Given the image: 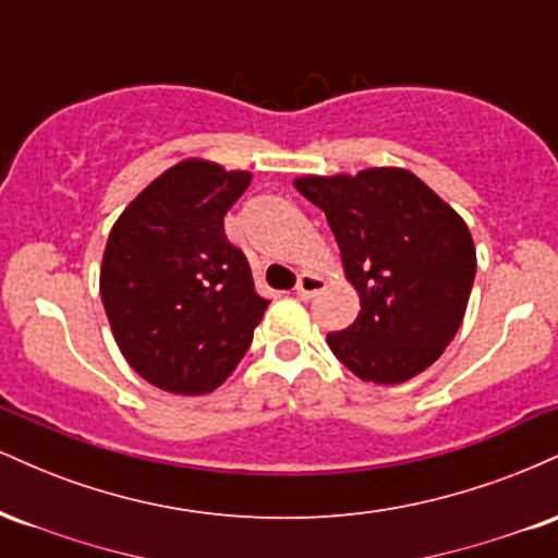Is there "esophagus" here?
Segmentation results:
<instances>
[{
  "label": "esophagus",
  "instance_id": "obj_1",
  "mask_svg": "<svg viewBox=\"0 0 558 558\" xmlns=\"http://www.w3.org/2000/svg\"><path fill=\"white\" fill-rule=\"evenodd\" d=\"M325 288V280L319 275L312 272H301L299 275V283H296V296L299 299H312L315 293H319Z\"/></svg>",
  "mask_w": 558,
  "mask_h": 558
}]
</instances>
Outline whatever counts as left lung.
I'll return each instance as SVG.
<instances>
[{
    "label": "left lung",
    "instance_id": "8db88e82",
    "mask_svg": "<svg viewBox=\"0 0 558 558\" xmlns=\"http://www.w3.org/2000/svg\"><path fill=\"white\" fill-rule=\"evenodd\" d=\"M341 248L360 293V315L328 332V345L356 377L393 386L444 354L475 283L470 228L417 175L369 168L360 175L299 178Z\"/></svg>",
    "mask_w": 558,
    "mask_h": 558
}]
</instances>
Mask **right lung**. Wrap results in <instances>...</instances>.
Wrapping results in <instances>:
<instances>
[{
  "label": "right lung",
  "instance_id": "obj_1",
  "mask_svg": "<svg viewBox=\"0 0 558 558\" xmlns=\"http://www.w3.org/2000/svg\"><path fill=\"white\" fill-rule=\"evenodd\" d=\"M248 172L185 159L146 185L114 222L101 259V301L136 373L170 393L226 383L267 310L222 217Z\"/></svg>",
  "mask_w": 558,
  "mask_h": 558
}]
</instances>
